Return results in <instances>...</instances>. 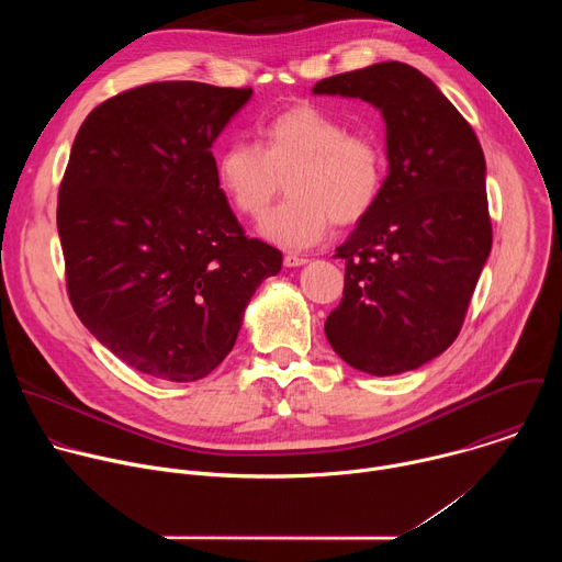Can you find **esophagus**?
<instances>
[{
  "mask_svg": "<svg viewBox=\"0 0 562 562\" xmlns=\"http://www.w3.org/2000/svg\"><path fill=\"white\" fill-rule=\"evenodd\" d=\"M308 260L306 258H302V256H293V254H289V256H284V267H289V269H295V267H304Z\"/></svg>",
  "mask_w": 562,
  "mask_h": 562,
  "instance_id": "obj_1",
  "label": "esophagus"
}]
</instances>
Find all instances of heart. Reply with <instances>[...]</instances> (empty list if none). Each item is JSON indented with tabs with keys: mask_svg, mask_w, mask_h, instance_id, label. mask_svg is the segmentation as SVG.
<instances>
[{
	"mask_svg": "<svg viewBox=\"0 0 562 562\" xmlns=\"http://www.w3.org/2000/svg\"><path fill=\"white\" fill-rule=\"evenodd\" d=\"M260 142L233 139L217 155V187L231 206L262 217L286 180L289 198L260 224L269 243L306 249L331 222L364 217L384 187V153L364 133L311 104L291 106L258 128Z\"/></svg>",
	"mask_w": 562,
	"mask_h": 562,
	"instance_id": "obj_1",
	"label": "heart"
}]
</instances>
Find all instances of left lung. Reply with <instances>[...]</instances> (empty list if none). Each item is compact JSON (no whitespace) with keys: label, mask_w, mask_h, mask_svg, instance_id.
Here are the masks:
<instances>
[{"label":"left lung","mask_w":562,"mask_h":562,"mask_svg":"<svg viewBox=\"0 0 562 562\" xmlns=\"http://www.w3.org/2000/svg\"><path fill=\"white\" fill-rule=\"evenodd\" d=\"M313 95L378 109L389 162L380 198L336 249L345 293L327 340L371 375L418 369L458 338L492 251L483 148L431 79L403 61L327 77Z\"/></svg>","instance_id":"1"}]
</instances>
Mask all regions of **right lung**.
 I'll return each instance as SVG.
<instances>
[{"mask_svg":"<svg viewBox=\"0 0 562 562\" xmlns=\"http://www.w3.org/2000/svg\"><path fill=\"white\" fill-rule=\"evenodd\" d=\"M251 95L144 85L100 104L75 135L57 204L68 297L98 342L144 375H209L256 289L282 269V254L239 226L211 153Z\"/></svg>","mask_w":562,"mask_h":562,"instance_id":"right-lung-1","label":"right lung"}]
</instances>
